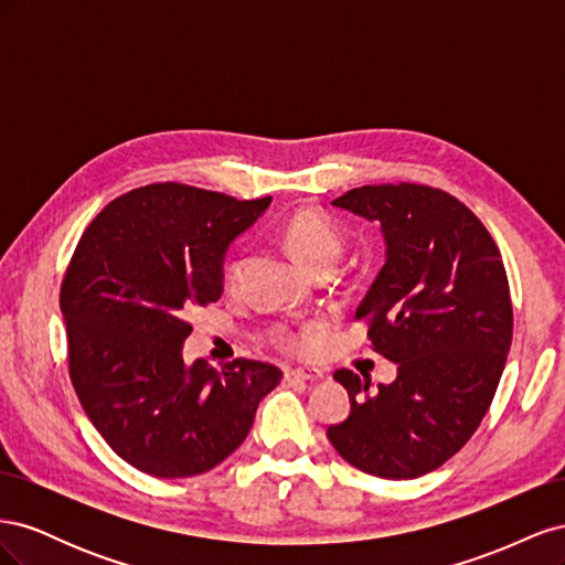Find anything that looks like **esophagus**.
<instances>
[{
    "label": "esophagus",
    "instance_id": "obj_1",
    "mask_svg": "<svg viewBox=\"0 0 565 565\" xmlns=\"http://www.w3.org/2000/svg\"><path fill=\"white\" fill-rule=\"evenodd\" d=\"M285 380L287 382H318L322 380V370L318 367H295V370H287L285 372Z\"/></svg>",
    "mask_w": 565,
    "mask_h": 565
}]
</instances>
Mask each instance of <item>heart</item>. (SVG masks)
<instances>
[{
  "label": "heart",
  "mask_w": 565,
  "mask_h": 565,
  "mask_svg": "<svg viewBox=\"0 0 565 565\" xmlns=\"http://www.w3.org/2000/svg\"><path fill=\"white\" fill-rule=\"evenodd\" d=\"M282 243L292 252L295 259L316 276V273L334 268L339 256L344 254L347 233L328 212L318 207H299L285 218ZM241 276L243 256H235L226 266V282L237 285ZM270 341L287 353L309 355L316 351L318 344V324H301V328L278 324L270 332Z\"/></svg>",
  "instance_id": "heart-1"
}]
</instances>
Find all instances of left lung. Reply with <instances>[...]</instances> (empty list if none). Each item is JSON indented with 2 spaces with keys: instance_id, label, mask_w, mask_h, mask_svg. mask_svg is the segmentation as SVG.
<instances>
[{
  "instance_id": "left-lung-1",
  "label": "left lung",
  "mask_w": 565,
  "mask_h": 565,
  "mask_svg": "<svg viewBox=\"0 0 565 565\" xmlns=\"http://www.w3.org/2000/svg\"><path fill=\"white\" fill-rule=\"evenodd\" d=\"M332 204L380 221L386 264L355 320L398 377L337 370L351 413L328 438L351 467L417 478L465 448L498 391L514 332L498 245L465 202L422 183L361 185Z\"/></svg>"
}]
</instances>
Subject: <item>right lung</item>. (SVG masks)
<instances>
[{
	"label": "right lung",
	"mask_w": 565,
	"mask_h": 565,
	"mask_svg": "<svg viewBox=\"0 0 565 565\" xmlns=\"http://www.w3.org/2000/svg\"><path fill=\"white\" fill-rule=\"evenodd\" d=\"M270 198L235 200L150 183L113 200L82 233L61 285L67 370L108 446L143 473L188 478L247 438L280 384L276 365L183 363L185 313L224 292V256Z\"/></svg>",
	"instance_id": "right-lung-1"
}]
</instances>
